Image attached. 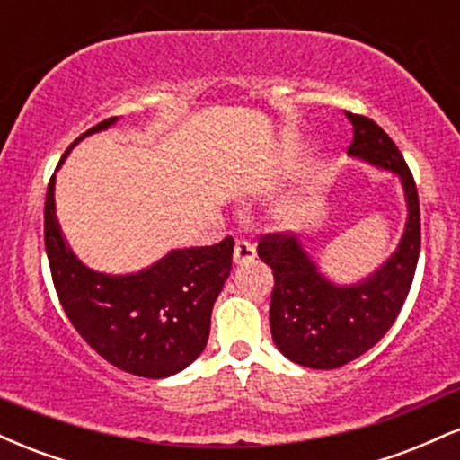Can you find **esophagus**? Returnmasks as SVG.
I'll return each instance as SVG.
<instances>
[{"label":"esophagus","instance_id":"1","mask_svg":"<svg viewBox=\"0 0 460 460\" xmlns=\"http://www.w3.org/2000/svg\"><path fill=\"white\" fill-rule=\"evenodd\" d=\"M257 251L252 242H248L246 237H237L235 240V248H234V260L235 263H248L255 260Z\"/></svg>","mask_w":460,"mask_h":460}]
</instances>
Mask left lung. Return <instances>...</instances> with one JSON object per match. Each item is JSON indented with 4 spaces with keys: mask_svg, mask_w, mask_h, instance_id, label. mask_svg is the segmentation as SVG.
Wrapping results in <instances>:
<instances>
[{
    "mask_svg": "<svg viewBox=\"0 0 460 460\" xmlns=\"http://www.w3.org/2000/svg\"><path fill=\"white\" fill-rule=\"evenodd\" d=\"M346 116L352 123L348 153L400 177L409 216L398 251L355 285L331 283L296 235H261L257 255L274 274L272 340L289 361L314 369H335L355 361L392 329L409 296L421 244L420 199L402 153L372 119L352 112Z\"/></svg>",
    "mask_w": 460,
    "mask_h": 460,
    "instance_id": "left-lung-1",
    "label": "left lung"
}]
</instances>
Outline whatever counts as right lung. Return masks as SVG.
I'll list each match as a JSON object with an SVG mask.
<instances>
[{"instance_id":"add662e5","label":"right lung","mask_w":460,"mask_h":460,"mask_svg":"<svg viewBox=\"0 0 460 460\" xmlns=\"http://www.w3.org/2000/svg\"><path fill=\"white\" fill-rule=\"evenodd\" d=\"M112 123L116 116L94 125L71 146ZM54 183L56 175L47 186L45 248L66 318L97 355L123 372L142 378L181 372L208 344L214 303L231 272L234 237L226 235L214 246L171 251L136 274L94 272L65 242L56 218Z\"/></svg>"}]
</instances>
